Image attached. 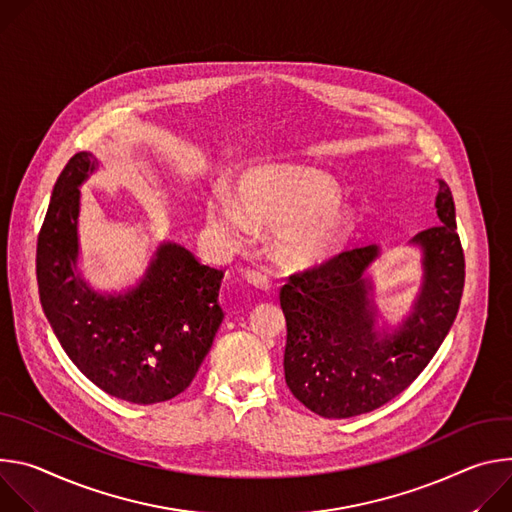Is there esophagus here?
I'll return each mask as SVG.
<instances>
[{
  "label": "esophagus",
  "mask_w": 512,
  "mask_h": 512,
  "mask_svg": "<svg viewBox=\"0 0 512 512\" xmlns=\"http://www.w3.org/2000/svg\"><path fill=\"white\" fill-rule=\"evenodd\" d=\"M246 280L252 282L256 289H262V291L270 289V278L262 270H248L246 272Z\"/></svg>",
  "instance_id": "1"
}]
</instances>
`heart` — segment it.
I'll return each mask as SVG.
<instances>
[{
  "mask_svg": "<svg viewBox=\"0 0 512 512\" xmlns=\"http://www.w3.org/2000/svg\"><path fill=\"white\" fill-rule=\"evenodd\" d=\"M236 201L217 189L205 205L207 223L221 238L242 242L252 223L272 227L270 254L287 268H315L342 252L356 209L339 197L337 183L309 166L258 168L242 177Z\"/></svg>",
  "mask_w": 512,
  "mask_h": 512,
  "instance_id": "heart-1",
  "label": "heart"
}]
</instances>
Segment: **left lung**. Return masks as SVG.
<instances>
[{"label":"left lung","instance_id":"obj_1","mask_svg":"<svg viewBox=\"0 0 512 512\" xmlns=\"http://www.w3.org/2000/svg\"><path fill=\"white\" fill-rule=\"evenodd\" d=\"M435 207L439 223L411 240L423 254V285L399 327L376 325L366 276L380 254L374 244L291 274L280 289L287 319L285 380L309 411L325 419L370 413L401 394L443 344L466 278L456 205L445 181H439Z\"/></svg>","mask_w":512,"mask_h":512}]
</instances>
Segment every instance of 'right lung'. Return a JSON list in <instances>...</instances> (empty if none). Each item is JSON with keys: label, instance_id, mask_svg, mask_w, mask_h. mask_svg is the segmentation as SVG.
<instances>
[{"label": "right lung", "instance_id": "add662e5", "mask_svg": "<svg viewBox=\"0 0 512 512\" xmlns=\"http://www.w3.org/2000/svg\"><path fill=\"white\" fill-rule=\"evenodd\" d=\"M97 158L77 152L56 179L38 234L36 278L44 315L73 364L116 399L154 405L193 382L223 321V270L162 242L138 285L120 295L93 291L77 272L79 187Z\"/></svg>", "mask_w": 512, "mask_h": 512}]
</instances>
